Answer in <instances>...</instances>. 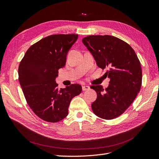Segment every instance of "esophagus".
Wrapping results in <instances>:
<instances>
[{"mask_svg": "<svg viewBox=\"0 0 159 159\" xmlns=\"http://www.w3.org/2000/svg\"><path fill=\"white\" fill-rule=\"evenodd\" d=\"M89 89H90V87H89V86H85V85H84V86L82 87L83 91H87V90H89Z\"/></svg>", "mask_w": 159, "mask_h": 159, "instance_id": "34e87169", "label": "esophagus"}]
</instances>
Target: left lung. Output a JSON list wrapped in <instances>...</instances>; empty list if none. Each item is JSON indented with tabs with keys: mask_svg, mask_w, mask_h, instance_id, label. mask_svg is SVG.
Wrapping results in <instances>:
<instances>
[{
	"mask_svg": "<svg viewBox=\"0 0 159 159\" xmlns=\"http://www.w3.org/2000/svg\"><path fill=\"white\" fill-rule=\"evenodd\" d=\"M83 44L94 57L98 67L107 68L105 75L110 79L107 88L93 85L97 94L91 104L93 113L105 120L121 115L140 92L142 68L136 54L128 43L112 35H89Z\"/></svg>",
	"mask_w": 159,
	"mask_h": 159,
	"instance_id": "obj_1",
	"label": "left lung"
}]
</instances>
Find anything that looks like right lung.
Instances as JSON below:
<instances>
[{
  "label": "right lung",
  "mask_w": 159,
  "mask_h": 159,
  "mask_svg": "<svg viewBox=\"0 0 159 159\" xmlns=\"http://www.w3.org/2000/svg\"><path fill=\"white\" fill-rule=\"evenodd\" d=\"M78 39L77 34L49 35L28 49L19 66V80L30 107L39 118L55 123L65 118L73 97L82 87L73 84L58 88V70L66 65V56Z\"/></svg>",
  "instance_id": "right-lung-1"
}]
</instances>
